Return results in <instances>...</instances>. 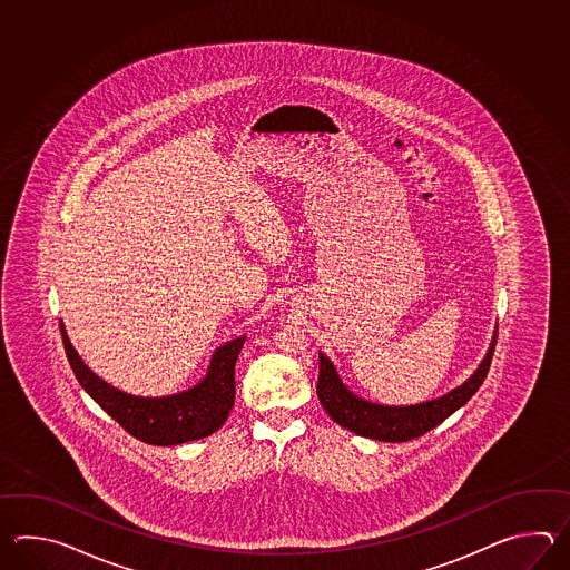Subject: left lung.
Instances as JSON below:
<instances>
[{
  "label": "left lung",
  "instance_id": "left-lung-1",
  "mask_svg": "<svg viewBox=\"0 0 570 570\" xmlns=\"http://www.w3.org/2000/svg\"><path fill=\"white\" fill-rule=\"evenodd\" d=\"M495 342L497 332L489 344V351L473 375L438 400L424 401L415 405H381V403L363 400L354 395L351 389L340 381L334 364L322 352H320V379H317L315 391L327 415L336 424L354 432L356 436L373 438L379 442H407L434 430L473 397L489 373L491 358L495 352Z\"/></svg>",
  "mask_w": 570,
  "mask_h": 570
}]
</instances>
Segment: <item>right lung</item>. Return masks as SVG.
<instances>
[{"mask_svg":"<svg viewBox=\"0 0 570 570\" xmlns=\"http://www.w3.org/2000/svg\"><path fill=\"white\" fill-rule=\"evenodd\" d=\"M61 334L67 358L81 387L136 440L153 446H175L212 436L228 420L236 395L234 366L246 336L219 346L212 354L207 375L195 387L167 397H136L99 379L81 361L62 324Z\"/></svg>","mask_w":570,"mask_h":570,"instance_id":"1","label":"right lung"}]
</instances>
